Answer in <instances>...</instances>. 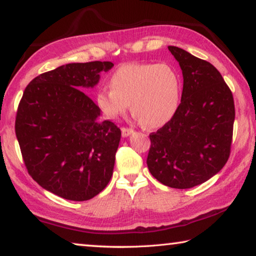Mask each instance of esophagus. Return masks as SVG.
Instances as JSON below:
<instances>
[{
	"mask_svg": "<svg viewBox=\"0 0 256 256\" xmlns=\"http://www.w3.org/2000/svg\"><path fill=\"white\" fill-rule=\"evenodd\" d=\"M133 133V128H122V136H128L130 134Z\"/></svg>",
	"mask_w": 256,
	"mask_h": 256,
	"instance_id": "obj_1",
	"label": "esophagus"
}]
</instances>
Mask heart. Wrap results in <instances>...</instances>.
<instances>
[{
  "label": "heart",
  "mask_w": 256,
  "mask_h": 256,
  "mask_svg": "<svg viewBox=\"0 0 256 256\" xmlns=\"http://www.w3.org/2000/svg\"><path fill=\"white\" fill-rule=\"evenodd\" d=\"M110 88L97 94V104L107 118L131 110L146 128H159L170 122L180 104L182 81L167 63H128L112 72Z\"/></svg>",
  "instance_id": "obj_1"
}]
</instances>
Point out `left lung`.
Segmentation results:
<instances>
[{
	"label": "left lung",
	"instance_id": "obj_1",
	"mask_svg": "<svg viewBox=\"0 0 256 256\" xmlns=\"http://www.w3.org/2000/svg\"><path fill=\"white\" fill-rule=\"evenodd\" d=\"M168 50L182 68L183 92L174 118L149 136L146 164L164 185L190 188L226 164L235 105L230 89L211 63L176 46Z\"/></svg>",
	"mask_w": 256,
	"mask_h": 256
}]
</instances>
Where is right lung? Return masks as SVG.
<instances>
[{
    "label": "right lung",
    "instance_id": "right-lung-1",
    "mask_svg": "<svg viewBox=\"0 0 256 256\" xmlns=\"http://www.w3.org/2000/svg\"><path fill=\"white\" fill-rule=\"evenodd\" d=\"M112 66L100 60L66 64L26 86L16 136L29 175L55 196L86 201L110 183L120 130L98 120L100 108L84 92Z\"/></svg>",
    "mask_w": 256,
    "mask_h": 256
}]
</instances>
